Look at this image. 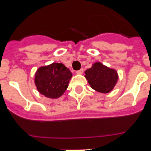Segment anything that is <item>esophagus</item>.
Here are the masks:
<instances>
[{
    "label": "esophagus",
    "instance_id": "esophagus-1",
    "mask_svg": "<svg viewBox=\"0 0 151 151\" xmlns=\"http://www.w3.org/2000/svg\"><path fill=\"white\" fill-rule=\"evenodd\" d=\"M83 71H84L83 68H80V69L78 70V71H76V73H77V74H82L83 73Z\"/></svg>",
    "mask_w": 151,
    "mask_h": 151
}]
</instances>
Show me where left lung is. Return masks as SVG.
Returning <instances> with one entry per match:
<instances>
[{
    "label": "left lung",
    "mask_w": 151,
    "mask_h": 151,
    "mask_svg": "<svg viewBox=\"0 0 151 151\" xmlns=\"http://www.w3.org/2000/svg\"><path fill=\"white\" fill-rule=\"evenodd\" d=\"M86 79L91 88L100 93H106L113 89L118 81L115 70L104 66L101 63H95L91 68L85 71Z\"/></svg>",
    "instance_id": "obj_1"
}]
</instances>
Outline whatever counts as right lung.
<instances>
[{"mask_svg":"<svg viewBox=\"0 0 151 151\" xmlns=\"http://www.w3.org/2000/svg\"><path fill=\"white\" fill-rule=\"evenodd\" d=\"M72 74L62 63H53L40 67L35 74V84L37 90L47 98L57 99L68 88Z\"/></svg>","mask_w":151,"mask_h":151,"instance_id":"right-lung-1","label":"right lung"}]
</instances>
